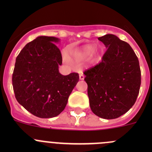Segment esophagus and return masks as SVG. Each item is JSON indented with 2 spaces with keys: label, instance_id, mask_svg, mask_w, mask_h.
Wrapping results in <instances>:
<instances>
[{
  "label": "esophagus",
  "instance_id": "esophagus-1",
  "mask_svg": "<svg viewBox=\"0 0 152 152\" xmlns=\"http://www.w3.org/2000/svg\"><path fill=\"white\" fill-rule=\"evenodd\" d=\"M84 79H85V76H84L83 74L79 75V79H81V80H83Z\"/></svg>",
  "mask_w": 152,
  "mask_h": 152
}]
</instances>
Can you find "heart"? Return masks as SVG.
Segmentation results:
<instances>
[{"label": "heart", "mask_w": 152, "mask_h": 152, "mask_svg": "<svg viewBox=\"0 0 152 152\" xmlns=\"http://www.w3.org/2000/svg\"><path fill=\"white\" fill-rule=\"evenodd\" d=\"M94 45L90 44V45H86L80 50H73L71 48L68 49L67 50V54H69V57L72 61H74L75 62H80L81 61H83L87 59V58H91L92 60H95L96 58L99 56V50L97 48L93 49ZM62 57H63V60L67 64H70V59H69L68 56H67L66 52H64L62 54Z\"/></svg>", "instance_id": "obj_1"}]
</instances>
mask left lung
<instances>
[{
	"mask_svg": "<svg viewBox=\"0 0 152 152\" xmlns=\"http://www.w3.org/2000/svg\"><path fill=\"white\" fill-rule=\"evenodd\" d=\"M98 39L107 49L100 63L84 72L90 109L102 118L115 119L135 103L141 72L138 59L127 42L113 34Z\"/></svg>",
	"mask_w": 152,
	"mask_h": 152,
	"instance_id": "left-lung-1",
	"label": "left lung"
}]
</instances>
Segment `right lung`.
I'll list each match as a JSON object with an SVG mask.
<instances>
[{
	"label": "right lung",
	"mask_w": 152,
	"mask_h": 152,
	"mask_svg": "<svg viewBox=\"0 0 152 152\" xmlns=\"http://www.w3.org/2000/svg\"><path fill=\"white\" fill-rule=\"evenodd\" d=\"M59 39L40 36L28 42L16 58L12 74L15 98L29 113L41 118L60 114L77 82V73L63 76L60 50L53 42Z\"/></svg>",
	"instance_id": "right-lung-1"
}]
</instances>
